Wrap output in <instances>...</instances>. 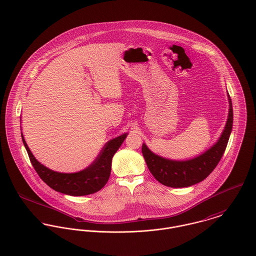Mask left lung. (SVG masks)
Listing matches in <instances>:
<instances>
[{
	"mask_svg": "<svg viewBox=\"0 0 256 256\" xmlns=\"http://www.w3.org/2000/svg\"><path fill=\"white\" fill-rule=\"evenodd\" d=\"M228 114L224 130L217 142L198 156L188 160H170L153 153L145 143L142 154L153 176L162 184L170 188H186L205 180L221 160L232 128V100L228 94Z\"/></svg>",
	"mask_w": 256,
	"mask_h": 256,
	"instance_id": "left-lung-1",
	"label": "left lung"
}]
</instances>
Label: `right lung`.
Here are the masks:
<instances>
[{"instance_id":"right-lung-1","label":"right lung","mask_w":256,"mask_h":256,"mask_svg":"<svg viewBox=\"0 0 256 256\" xmlns=\"http://www.w3.org/2000/svg\"><path fill=\"white\" fill-rule=\"evenodd\" d=\"M126 136L128 134H124L107 142L94 162L84 170L76 172H58L45 167L36 160L22 134L31 164L42 180L54 190L72 196L92 194L99 192L107 184L111 174L113 156Z\"/></svg>"}]
</instances>
